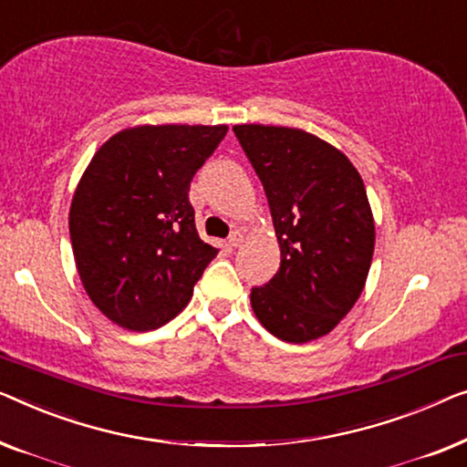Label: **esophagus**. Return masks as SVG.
<instances>
[{"label": "esophagus", "instance_id": "esophagus-1", "mask_svg": "<svg viewBox=\"0 0 467 467\" xmlns=\"http://www.w3.org/2000/svg\"><path fill=\"white\" fill-rule=\"evenodd\" d=\"M243 243V233L241 231H234L231 233V236H228V245L231 247H239Z\"/></svg>", "mask_w": 467, "mask_h": 467}]
</instances>
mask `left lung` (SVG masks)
Instances as JSON below:
<instances>
[{
  "instance_id": "left-lung-1",
  "label": "left lung",
  "mask_w": 467,
  "mask_h": 467,
  "mask_svg": "<svg viewBox=\"0 0 467 467\" xmlns=\"http://www.w3.org/2000/svg\"><path fill=\"white\" fill-rule=\"evenodd\" d=\"M260 177L281 247V266L252 287L260 324L285 343H308L337 327L364 290L374 222L362 177L349 159L306 130L233 127Z\"/></svg>"
}]
</instances>
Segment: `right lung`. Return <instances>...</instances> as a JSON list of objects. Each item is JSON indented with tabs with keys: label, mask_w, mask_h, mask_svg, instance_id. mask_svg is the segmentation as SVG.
Listing matches in <instances>:
<instances>
[{
	"label": "right lung",
	"mask_w": 467,
	"mask_h": 467,
	"mask_svg": "<svg viewBox=\"0 0 467 467\" xmlns=\"http://www.w3.org/2000/svg\"><path fill=\"white\" fill-rule=\"evenodd\" d=\"M228 127H135L111 137L78 183L69 234L78 273L114 324L148 332L173 319L218 255L188 199Z\"/></svg>",
	"instance_id": "1"
}]
</instances>
